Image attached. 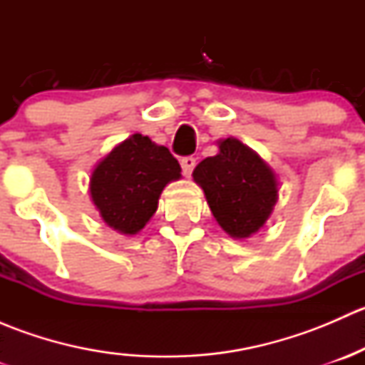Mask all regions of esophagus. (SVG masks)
<instances>
[{
  "label": "esophagus",
  "instance_id": "1",
  "mask_svg": "<svg viewBox=\"0 0 365 365\" xmlns=\"http://www.w3.org/2000/svg\"><path fill=\"white\" fill-rule=\"evenodd\" d=\"M180 164H182V169H183V175L189 176L190 173H192V169L196 168V159L194 157H183L182 160H180Z\"/></svg>",
  "mask_w": 365,
  "mask_h": 365
}]
</instances>
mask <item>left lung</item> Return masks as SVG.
<instances>
[{
  "mask_svg": "<svg viewBox=\"0 0 365 365\" xmlns=\"http://www.w3.org/2000/svg\"><path fill=\"white\" fill-rule=\"evenodd\" d=\"M219 226L233 238L259 231L277 203V178L256 152L235 138L219 141V153L192 173Z\"/></svg>",
  "mask_w": 365,
  "mask_h": 365,
  "instance_id": "obj_1",
  "label": "left lung"
}]
</instances>
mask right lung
<instances>
[{"mask_svg": "<svg viewBox=\"0 0 365 365\" xmlns=\"http://www.w3.org/2000/svg\"><path fill=\"white\" fill-rule=\"evenodd\" d=\"M178 160L148 135L134 134L104 157L90 178L91 201L102 220L118 233L135 235L155 213L159 197L178 180Z\"/></svg>", "mask_w": 365, "mask_h": 365, "instance_id": "right-lung-1", "label": "right lung"}]
</instances>
